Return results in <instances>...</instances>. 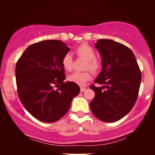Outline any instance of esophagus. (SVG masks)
<instances>
[{"mask_svg":"<svg viewBox=\"0 0 155 155\" xmlns=\"http://www.w3.org/2000/svg\"><path fill=\"white\" fill-rule=\"evenodd\" d=\"M85 90H86V88H85V87H80V91H81V92H84Z\"/></svg>","mask_w":155,"mask_h":155,"instance_id":"34e87169","label":"esophagus"}]
</instances>
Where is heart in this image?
I'll use <instances>...</instances> for the list:
<instances>
[{
    "instance_id": "obj_1",
    "label": "heart",
    "mask_w": 155,
    "mask_h": 155,
    "mask_svg": "<svg viewBox=\"0 0 155 155\" xmlns=\"http://www.w3.org/2000/svg\"><path fill=\"white\" fill-rule=\"evenodd\" d=\"M76 54L87 60L85 68L90 69L92 72H97L100 69L101 63L95 58V51L92 48L87 44H82L79 45L76 49ZM73 58L70 53H67L63 56L62 59V65L64 68L67 71L72 69ZM91 79L90 73L85 72H74L68 76V80L79 85H84L87 81Z\"/></svg>"
}]
</instances>
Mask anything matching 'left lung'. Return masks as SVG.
I'll return each mask as SVG.
<instances>
[{
    "mask_svg": "<svg viewBox=\"0 0 155 155\" xmlns=\"http://www.w3.org/2000/svg\"><path fill=\"white\" fill-rule=\"evenodd\" d=\"M95 47L101 54L102 70L94 82L103 86H90L95 95L90 106L97 119L114 122L127 115L134 106L141 73L134 54L126 46L113 40L100 39Z\"/></svg>",
    "mask_w": 155,
    "mask_h": 155,
    "instance_id": "8db88e82",
    "label": "left lung"
}]
</instances>
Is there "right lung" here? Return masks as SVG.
I'll return each instance as SVG.
<instances>
[{"mask_svg":"<svg viewBox=\"0 0 155 155\" xmlns=\"http://www.w3.org/2000/svg\"><path fill=\"white\" fill-rule=\"evenodd\" d=\"M70 51L60 40H47L29 46L16 65L17 92L24 107L44 122H54L70 108L80 92L79 85L66 81L62 59ZM58 87L54 90L53 87Z\"/></svg>","mask_w":155,"mask_h":155,"instance_id":"add662e5","label":"right lung"}]
</instances>
